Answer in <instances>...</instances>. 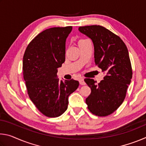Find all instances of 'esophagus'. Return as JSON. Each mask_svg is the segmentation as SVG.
<instances>
[{"instance_id":"obj_1","label":"esophagus","mask_w":146,"mask_h":146,"mask_svg":"<svg viewBox=\"0 0 146 146\" xmlns=\"http://www.w3.org/2000/svg\"><path fill=\"white\" fill-rule=\"evenodd\" d=\"M79 82H80V85H85L86 82H84V80L83 78H80V80H79Z\"/></svg>"}]
</instances>
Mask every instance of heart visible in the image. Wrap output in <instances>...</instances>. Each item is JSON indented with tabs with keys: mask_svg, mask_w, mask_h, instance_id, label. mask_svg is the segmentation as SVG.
<instances>
[{
	"mask_svg": "<svg viewBox=\"0 0 146 146\" xmlns=\"http://www.w3.org/2000/svg\"><path fill=\"white\" fill-rule=\"evenodd\" d=\"M86 40V39H80V40H78V43H80V42H82V41H83V40Z\"/></svg>",
	"mask_w": 146,
	"mask_h": 146,
	"instance_id": "b5f03b06",
	"label": "heart"
}]
</instances>
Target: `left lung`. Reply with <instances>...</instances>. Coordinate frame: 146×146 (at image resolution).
<instances>
[{
  "instance_id": "obj_1",
  "label": "left lung",
  "mask_w": 146,
  "mask_h": 146,
  "mask_svg": "<svg viewBox=\"0 0 146 146\" xmlns=\"http://www.w3.org/2000/svg\"><path fill=\"white\" fill-rule=\"evenodd\" d=\"M78 29L92 40L95 62L106 74L98 84L93 79H85L91 91L86 103L93 115L106 117L115 112L126 96L133 75L129 53L122 39L104 27L86 26Z\"/></svg>"
}]
</instances>
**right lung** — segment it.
Listing matches in <instances>:
<instances>
[{
	"instance_id": "add662e5",
	"label": "right lung",
	"mask_w": 146,
	"mask_h": 146,
	"mask_svg": "<svg viewBox=\"0 0 146 146\" xmlns=\"http://www.w3.org/2000/svg\"><path fill=\"white\" fill-rule=\"evenodd\" d=\"M72 26L47 29L38 34L23 56L24 79L30 100L48 117H58L68 109V97L79 86L72 78L59 81L57 68L65 61L66 40Z\"/></svg>"
}]
</instances>
